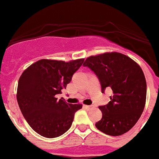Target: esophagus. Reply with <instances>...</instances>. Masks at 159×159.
Returning <instances> with one entry per match:
<instances>
[{
	"label": "esophagus",
	"instance_id": "esophagus-1",
	"mask_svg": "<svg viewBox=\"0 0 159 159\" xmlns=\"http://www.w3.org/2000/svg\"><path fill=\"white\" fill-rule=\"evenodd\" d=\"M84 107L87 110H89L94 107V106L93 105H84Z\"/></svg>",
	"mask_w": 159,
	"mask_h": 159
}]
</instances>
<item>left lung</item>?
Segmentation results:
<instances>
[{
  "label": "left lung",
  "instance_id": "1",
  "mask_svg": "<svg viewBox=\"0 0 159 159\" xmlns=\"http://www.w3.org/2000/svg\"><path fill=\"white\" fill-rule=\"evenodd\" d=\"M96 74L102 93L111 89V101L100 106L103 116L96 127L110 136H121L129 131L143 113L146 103L147 83L139 64L119 52L92 56L83 63Z\"/></svg>",
  "mask_w": 159,
  "mask_h": 159
}]
</instances>
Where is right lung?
I'll return each mask as SVG.
<instances>
[{"instance_id":"right-lung-1","label":"right lung","mask_w":159,"mask_h":159,"mask_svg":"<svg viewBox=\"0 0 159 159\" xmlns=\"http://www.w3.org/2000/svg\"><path fill=\"white\" fill-rule=\"evenodd\" d=\"M84 59L70 62L41 59L26 68L19 79L17 101L30 126L41 136L55 138L66 133L81 104H70L61 94Z\"/></svg>"}]
</instances>
